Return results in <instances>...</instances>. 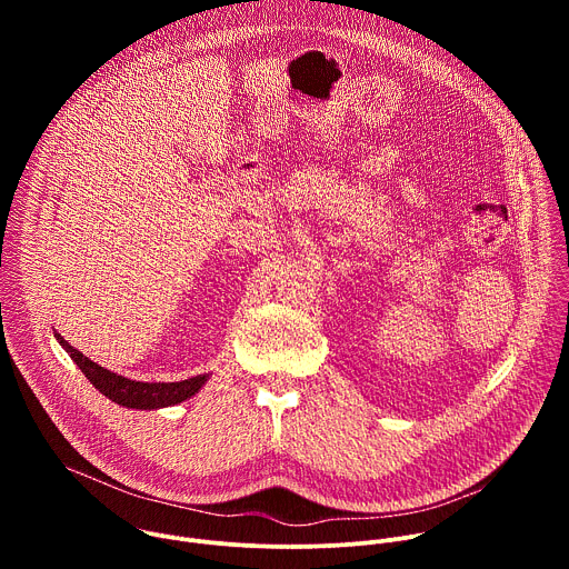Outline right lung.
Segmentation results:
<instances>
[{
    "label": "right lung",
    "instance_id": "add662e5",
    "mask_svg": "<svg viewBox=\"0 0 569 569\" xmlns=\"http://www.w3.org/2000/svg\"><path fill=\"white\" fill-rule=\"evenodd\" d=\"M60 347L69 353V358L76 362V367L86 373V378L110 400L123 405V408L132 410H157V408H169V405H178L200 391V387L209 380L207 373L193 376L189 380L180 382H139L130 380L126 376L112 373L106 367L92 362L78 349H73L60 333H53Z\"/></svg>",
    "mask_w": 569,
    "mask_h": 569
}]
</instances>
